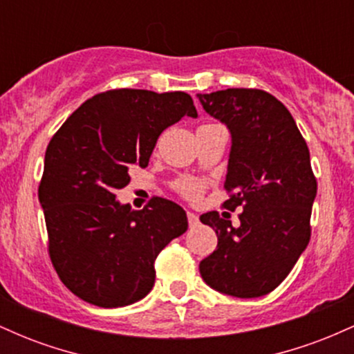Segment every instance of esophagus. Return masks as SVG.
I'll return each instance as SVG.
<instances>
[{
	"mask_svg": "<svg viewBox=\"0 0 354 354\" xmlns=\"http://www.w3.org/2000/svg\"><path fill=\"white\" fill-rule=\"evenodd\" d=\"M186 216H188V223H189L191 228H194V226H198V223H200V218H198L196 214L191 213V211H188V213H186Z\"/></svg>",
	"mask_w": 354,
	"mask_h": 354,
	"instance_id": "1",
	"label": "esophagus"
}]
</instances>
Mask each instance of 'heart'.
Returning <instances> with one entry per match:
<instances>
[{
	"label": "heart",
	"instance_id": "1",
	"mask_svg": "<svg viewBox=\"0 0 354 354\" xmlns=\"http://www.w3.org/2000/svg\"><path fill=\"white\" fill-rule=\"evenodd\" d=\"M205 126H213V124H205ZM205 126H201V128H205ZM171 186L181 198H185V200L198 201L203 196V193H205L206 183L193 176H180L173 181Z\"/></svg>",
	"mask_w": 354,
	"mask_h": 354
}]
</instances>
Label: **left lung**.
Returning a JSON list of instances; mask_svg holds the SVG:
<instances>
[{
  "instance_id": "obj_1",
  "label": "left lung",
  "mask_w": 354,
  "mask_h": 354,
  "mask_svg": "<svg viewBox=\"0 0 354 354\" xmlns=\"http://www.w3.org/2000/svg\"><path fill=\"white\" fill-rule=\"evenodd\" d=\"M198 98L233 138L223 208H243L238 228L225 213L200 216L218 236L200 273L219 293L258 298L281 284L310 243L318 186L310 149L286 106L263 89L228 88Z\"/></svg>"
}]
</instances>
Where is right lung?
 Listing matches in <instances>:
<instances>
[{"mask_svg":"<svg viewBox=\"0 0 354 354\" xmlns=\"http://www.w3.org/2000/svg\"><path fill=\"white\" fill-rule=\"evenodd\" d=\"M183 116H198L183 91L109 89L84 101L53 135L38 188L48 253L83 301H140L154 284L160 251L188 230L185 209L165 198L153 196L140 211L116 201L131 165L146 168L158 138Z\"/></svg>","mask_w":354,"mask_h":354,"instance_id":"right-lung-1","label":"right lung"}]
</instances>
